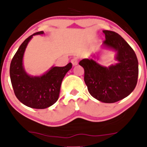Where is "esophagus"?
I'll list each match as a JSON object with an SVG mask.
<instances>
[{"label": "esophagus", "instance_id": "obj_1", "mask_svg": "<svg viewBox=\"0 0 147 147\" xmlns=\"http://www.w3.org/2000/svg\"><path fill=\"white\" fill-rule=\"evenodd\" d=\"M71 63H72V64L74 66H75V65H77L78 64V58H76V57H75V58L72 59V60H71Z\"/></svg>", "mask_w": 147, "mask_h": 147}]
</instances>
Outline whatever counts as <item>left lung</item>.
I'll return each instance as SVG.
<instances>
[{"instance_id":"1","label":"left lung","mask_w":147,"mask_h":147,"mask_svg":"<svg viewBox=\"0 0 147 147\" xmlns=\"http://www.w3.org/2000/svg\"><path fill=\"white\" fill-rule=\"evenodd\" d=\"M103 32V45L117 52L115 59L118 63L104 67L93 59L87 58L79 65L84 69V80L90 94L100 102L114 103L127 97L134 90L139 65L135 53L124 38L114 31Z\"/></svg>"}]
</instances>
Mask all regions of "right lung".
<instances>
[{
    "label": "right lung",
    "instance_id": "1",
    "mask_svg": "<svg viewBox=\"0 0 147 147\" xmlns=\"http://www.w3.org/2000/svg\"><path fill=\"white\" fill-rule=\"evenodd\" d=\"M44 34L40 31L29 36L20 45L11 60L10 77L14 93L20 102L34 109H45L58 100L60 87L72 63L65 67H52L41 76H30L25 70L23 59L28 42L33 35Z\"/></svg>",
    "mask_w": 147,
    "mask_h": 147
}]
</instances>
